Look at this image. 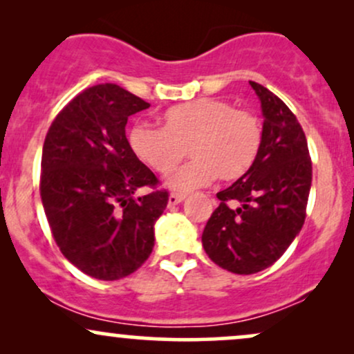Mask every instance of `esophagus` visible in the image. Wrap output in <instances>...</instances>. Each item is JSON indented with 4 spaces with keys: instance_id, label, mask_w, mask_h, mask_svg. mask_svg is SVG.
Here are the masks:
<instances>
[{
    "instance_id": "esophagus-1",
    "label": "esophagus",
    "mask_w": 354,
    "mask_h": 354,
    "mask_svg": "<svg viewBox=\"0 0 354 354\" xmlns=\"http://www.w3.org/2000/svg\"><path fill=\"white\" fill-rule=\"evenodd\" d=\"M185 194H180V193H171L168 196V205L169 206H176V205H180L181 201H185Z\"/></svg>"
}]
</instances>
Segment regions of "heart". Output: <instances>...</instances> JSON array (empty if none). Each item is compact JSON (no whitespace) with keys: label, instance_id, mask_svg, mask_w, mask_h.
<instances>
[{"label":"heart","instance_id":"obj_1","mask_svg":"<svg viewBox=\"0 0 354 354\" xmlns=\"http://www.w3.org/2000/svg\"><path fill=\"white\" fill-rule=\"evenodd\" d=\"M163 128L136 123L129 129V146L158 173H168L185 154L189 161L165 180L169 189L186 193L221 181L241 178L258 158L263 141L261 123L253 113L234 109L228 101L200 98L168 108Z\"/></svg>","mask_w":354,"mask_h":354}]
</instances>
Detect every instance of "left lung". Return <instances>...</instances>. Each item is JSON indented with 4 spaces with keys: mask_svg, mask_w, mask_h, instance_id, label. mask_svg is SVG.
<instances>
[{
    "mask_svg": "<svg viewBox=\"0 0 354 354\" xmlns=\"http://www.w3.org/2000/svg\"><path fill=\"white\" fill-rule=\"evenodd\" d=\"M250 84L265 118L261 148L253 166L216 194L221 203L201 236L211 261L236 274L266 270L298 236L313 173L306 136L291 109L270 89Z\"/></svg>",
    "mask_w": 354,
    "mask_h": 354,
    "instance_id": "8db88e82",
    "label": "left lung"
}]
</instances>
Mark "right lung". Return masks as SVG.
<instances>
[{"label":"right lung","mask_w":354,"mask_h":354,"mask_svg":"<svg viewBox=\"0 0 354 354\" xmlns=\"http://www.w3.org/2000/svg\"><path fill=\"white\" fill-rule=\"evenodd\" d=\"M149 108L118 84L84 89L48 129L41 156L44 214L64 258L84 274L115 281L151 254L166 191L135 198L158 183L128 143V118Z\"/></svg>","instance_id":"obj_1"}]
</instances>
